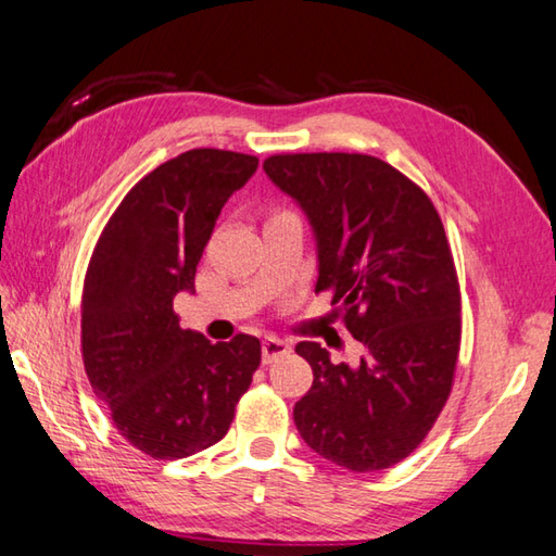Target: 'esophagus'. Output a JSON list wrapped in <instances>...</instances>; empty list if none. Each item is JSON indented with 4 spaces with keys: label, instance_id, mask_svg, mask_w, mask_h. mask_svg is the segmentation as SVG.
<instances>
[{
    "label": "esophagus",
    "instance_id": "obj_1",
    "mask_svg": "<svg viewBox=\"0 0 556 556\" xmlns=\"http://www.w3.org/2000/svg\"><path fill=\"white\" fill-rule=\"evenodd\" d=\"M289 352H291L289 342L279 340V337H265V340H263V364L277 362V358L287 356Z\"/></svg>",
    "mask_w": 556,
    "mask_h": 556
}]
</instances>
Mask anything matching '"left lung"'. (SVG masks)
<instances>
[{"label": "left lung", "mask_w": 556, "mask_h": 556, "mask_svg": "<svg viewBox=\"0 0 556 556\" xmlns=\"http://www.w3.org/2000/svg\"><path fill=\"white\" fill-rule=\"evenodd\" d=\"M269 180L299 202L318 243V291H332L358 366L299 342L313 386L293 407L311 448L354 472L405 460L451 395L460 287L441 216L419 185L376 156L277 154Z\"/></svg>", "instance_id": "1"}]
</instances>
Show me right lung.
I'll return each instance as SVG.
<instances>
[{"instance_id": "obj_1", "label": "right lung", "mask_w": 556, "mask_h": 556, "mask_svg": "<svg viewBox=\"0 0 556 556\" xmlns=\"http://www.w3.org/2000/svg\"><path fill=\"white\" fill-rule=\"evenodd\" d=\"M257 159L190 149L125 194L93 248L81 293V356L119 437L156 460H178L226 437L260 366V340L212 344L173 313L222 206Z\"/></svg>"}]
</instances>
